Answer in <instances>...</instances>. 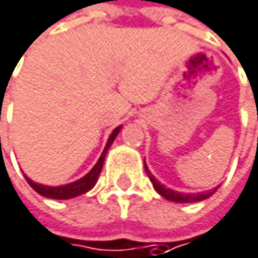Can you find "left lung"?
<instances>
[{"instance_id":"1","label":"left lung","mask_w":258,"mask_h":258,"mask_svg":"<svg viewBox=\"0 0 258 258\" xmlns=\"http://www.w3.org/2000/svg\"><path fill=\"white\" fill-rule=\"evenodd\" d=\"M144 168H146V173H147V176H149V179H150V182L153 183V188L156 189V192L159 194L161 197H164L165 200H168V201H174V203H198V201H203V200H206V198H209V197H212L213 194L218 191V188L219 186H216V188H213V189H210V191H207V192H197V194H185V192H179V191H174V189H170V188H167V186H164L152 173H150V170L147 168V165H146V161H144Z\"/></svg>"}]
</instances>
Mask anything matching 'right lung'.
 <instances>
[{"mask_svg": "<svg viewBox=\"0 0 258 258\" xmlns=\"http://www.w3.org/2000/svg\"><path fill=\"white\" fill-rule=\"evenodd\" d=\"M120 129H121V126H117V127L112 131V134L109 135V138H108V141H106V146H105V149H103V152H102L99 161H97L96 165H94L84 177H81L79 180H75V182H72V183L61 185V186H46V185L33 182L30 177H27V176L24 174L25 179H27V182L30 183V186H31L36 192L43 195V197H46V198H52V200H69V198H75V197H78V195H82V194L88 192V191L96 185V182H97V179H99V174H100V171H102L103 161H105V156H106V153H108V149H109L111 144L114 143V140H115V137L118 135Z\"/></svg>", "mask_w": 258, "mask_h": 258, "instance_id": "1", "label": "right lung"}]
</instances>
